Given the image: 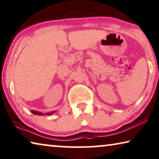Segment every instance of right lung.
<instances>
[{
	"label": "right lung",
	"instance_id": "obj_1",
	"mask_svg": "<svg viewBox=\"0 0 159 159\" xmlns=\"http://www.w3.org/2000/svg\"><path fill=\"white\" fill-rule=\"evenodd\" d=\"M31 112L33 114H35V115H51V114H54L55 111H50V112H48V113H45V114H43V113H42V112L35 111V110H31Z\"/></svg>",
	"mask_w": 159,
	"mask_h": 159
}]
</instances>
